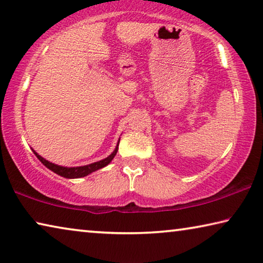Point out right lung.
Returning a JSON list of instances; mask_svg holds the SVG:
<instances>
[{"mask_svg":"<svg viewBox=\"0 0 263 263\" xmlns=\"http://www.w3.org/2000/svg\"><path fill=\"white\" fill-rule=\"evenodd\" d=\"M118 144H119V141H118ZM118 144H117L115 151L112 152L109 157L105 158V159H103L101 161H97V162H93V164H90V165L78 166V167H64V166L52 164V162H50L48 160H45L44 158H42L40 154H37L34 151V149H32V151H34L35 156L39 158L40 161L45 166V167L51 170L52 172H55L56 174H58V176L64 177V178H69V179H73V178L85 177V176H87V174L92 173V172H95V171H97L99 168H103V167H105L106 165H109L111 160L114 159L115 156L117 154V151H118Z\"/></svg>","mask_w":263,"mask_h":263,"instance_id":"right-lung-1","label":"right lung"}]
</instances>
